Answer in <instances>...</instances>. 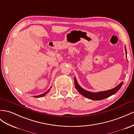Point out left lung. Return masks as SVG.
Masks as SVG:
<instances>
[{"mask_svg":"<svg viewBox=\"0 0 134 134\" xmlns=\"http://www.w3.org/2000/svg\"><path fill=\"white\" fill-rule=\"evenodd\" d=\"M125 51H126V53H127V52H126V47H125ZM74 83H75V87L76 89H77L78 90V91L83 96L87 97L88 99H90L91 100H100L106 99L107 97L113 95L116 93L121 87V86L123 85V82H121V83L119 84L117 87H115V88L111 90H108V91L96 92V93L89 92V91H86V90L84 89H83L81 87L79 86V85H78L75 78H74Z\"/></svg>","mask_w":134,"mask_h":134,"instance_id":"obj_1","label":"left lung"}]
</instances>
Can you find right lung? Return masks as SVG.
<instances>
[{
    "instance_id": "1",
    "label": "right lung",
    "mask_w": 134,
    "mask_h": 134,
    "mask_svg": "<svg viewBox=\"0 0 134 134\" xmlns=\"http://www.w3.org/2000/svg\"><path fill=\"white\" fill-rule=\"evenodd\" d=\"M49 90H49L48 91H47V92H46L45 93H43V94H42V95H38V96H34V97H42V96H44L47 93H48L49 91Z\"/></svg>"
}]
</instances>
